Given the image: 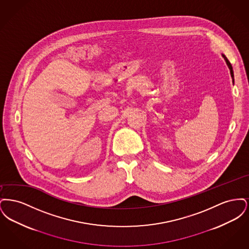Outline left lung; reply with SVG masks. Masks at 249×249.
I'll list each match as a JSON object with an SVG mask.
<instances>
[{"mask_svg": "<svg viewBox=\"0 0 249 249\" xmlns=\"http://www.w3.org/2000/svg\"><path fill=\"white\" fill-rule=\"evenodd\" d=\"M222 57H223L224 59H225L226 63H227V65H228V67H229V69H230V71H231V78H232V82H233V81H234V75H233V70H232V66H231V62L229 61V59H227V57H226L224 54H222Z\"/></svg>", "mask_w": 249, "mask_h": 249, "instance_id": "left-lung-1", "label": "left lung"}]
</instances>
